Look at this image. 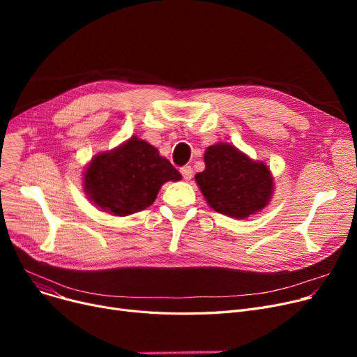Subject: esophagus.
Returning <instances> with one entry per match:
<instances>
[{
	"mask_svg": "<svg viewBox=\"0 0 357 357\" xmlns=\"http://www.w3.org/2000/svg\"><path fill=\"white\" fill-rule=\"evenodd\" d=\"M181 174H182V176H183L185 181H190V179L192 178L194 171H192L191 166H183V167H181Z\"/></svg>",
	"mask_w": 357,
	"mask_h": 357,
	"instance_id": "obj_1",
	"label": "esophagus"
}]
</instances>
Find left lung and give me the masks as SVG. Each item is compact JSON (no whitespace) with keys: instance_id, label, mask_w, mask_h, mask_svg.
I'll return each mask as SVG.
<instances>
[{"instance_id":"obj_1","label":"left lung","mask_w":357,"mask_h":357,"mask_svg":"<svg viewBox=\"0 0 357 357\" xmlns=\"http://www.w3.org/2000/svg\"><path fill=\"white\" fill-rule=\"evenodd\" d=\"M204 162L195 181L214 211L243 220L269 204L273 178L264 162L252 160L229 143L207 147Z\"/></svg>"}]
</instances>
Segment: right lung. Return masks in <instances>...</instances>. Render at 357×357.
Instances as JSON below:
<instances>
[{
  "mask_svg": "<svg viewBox=\"0 0 357 357\" xmlns=\"http://www.w3.org/2000/svg\"><path fill=\"white\" fill-rule=\"evenodd\" d=\"M179 179L156 147L133 136L92 158L84 172V191L102 211L124 217L150 207L165 182Z\"/></svg>",
  "mask_w": 357,
  "mask_h": 357,
  "instance_id": "obj_1",
  "label": "right lung"
}]
</instances>
